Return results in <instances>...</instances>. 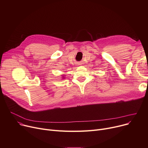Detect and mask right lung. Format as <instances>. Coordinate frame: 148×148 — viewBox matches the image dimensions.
Listing matches in <instances>:
<instances>
[{"label": "right lung", "mask_w": 148, "mask_h": 148, "mask_svg": "<svg viewBox=\"0 0 148 148\" xmlns=\"http://www.w3.org/2000/svg\"><path fill=\"white\" fill-rule=\"evenodd\" d=\"M62 79H65L64 75H62Z\"/></svg>", "instance_id": "obj_1"}]
</instances>
